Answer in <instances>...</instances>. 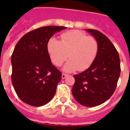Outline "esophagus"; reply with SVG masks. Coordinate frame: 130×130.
<instances>
[{"label": "esophagus", "instance_id": "esophagus-1", "mask_svg": "<svg viewBox=\"0 0 130 130\" xmlns=\"http://www.w3.org/2000/svg\"><path fill=\"white\" fill-rule=\"evenodd\" d=\"M67 77V75L65 73H62V79H65V77Z\"/></svg>", "mask_w": 130, "mask_h": 130}]
</instances>
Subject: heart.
<instances>
[{
  "label": "heart",
  "instance_id": "obj_1",
  "mask_svg": "<svg viewBox=\"0 0 130 130\" xmlns=\"http://www.w3.org/2000/svg\"><path fill=\"white\" fill-rule=\"evenodd\" d=\"M98 50L96 40L92 36H87L79 30L63 33L61 36V41L51 38L47 42V51L55 65L61 66L69 55L70 59L63 67V71L66 72L88 69L94 61Z\"/></svg>",
  "mask_w": 130,
  "mask_h": 130
}]
</instances>
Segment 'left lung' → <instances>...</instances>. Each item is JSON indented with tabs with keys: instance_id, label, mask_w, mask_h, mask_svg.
I'll return each instance as SVG.
<instances>
[{
	"instance_id": "1",
	"label": "left lung",
	"mask_w": 130,
	"mask_h": 130,
	"mask_svg": "<svg viewBox=\"0 0 130 130\" xmlns=\"http://www.w3.org/2000/svg\"><path fill=\"white\" fill-rule=\"evenodd\" d=\"M96 40L99 50L92 64L86 71L74 75L72 94L85 107L103 104L113 95L119 79L121 67L118 52L110 40L100 31L86 29Z\"/></svg>"
}]
</instances>
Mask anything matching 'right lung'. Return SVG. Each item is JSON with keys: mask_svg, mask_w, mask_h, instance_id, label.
Segmentation results:
<instances>
[{"mask_svg": "<svg viewBox=\"0 0 130 130\" xmlns=\"http://www.w3.org/2000/svg\"><path fill=\"white\" fill-rule=\"evenodd\" d=\"M66 27L45 26L29 31L15 46L11 56V79L15 92L26 104L40 107L55 96L61 73L52 64L47 42Z\"/></svg>", "mask_w": 130, "mask_h": 130, "instance_id": "add662e5", "label": "right lung"}]
</instances>
